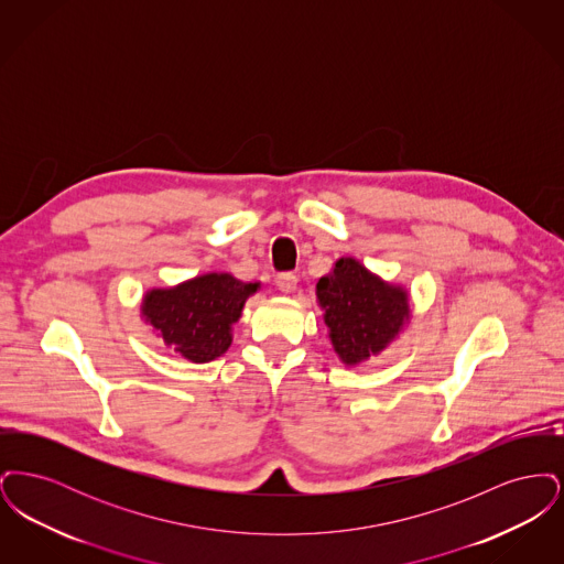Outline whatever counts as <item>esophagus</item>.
Listing matches in <instances>:
<instances>
[{
  "instance_id": "obj_1",
  "label": "esophagus",
  "mask_w": 564,
  "mask_h": 564,
  "mask_svg": "<svg viewBox=\"0 0 564 564\" xmlns=\"http://www.w3.org/2000/svg\"><path fill=\"white\" fill-rule=\"evenodd\" d=\"M274 283L283 294H294L295 288H297V276L294 272H281Z\"/></svg>"
}]
</instances>
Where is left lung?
I'll list each match as a JSON object with an SVG mask.
<instances>
[{
    "label": "left lung",
    "mask_w": 564,
    "mask_h": 564,
    "mask_svg": "<svg viewBox=\"0 0 564 564\" xmlns=\"http://www.w3.org/2000/svg\"><path fill=\"white\" fill-rule=\"evenodd\" d=\"M317 304L334 352L349 368L387 349L412 317L408 290L350 256L319 279Z\"/></svg>",
    "instance_id": "left-lung-1"
}]
</instances>
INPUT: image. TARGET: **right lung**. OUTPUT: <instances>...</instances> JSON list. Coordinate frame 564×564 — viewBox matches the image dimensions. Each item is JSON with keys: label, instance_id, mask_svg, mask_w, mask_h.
Here are the masks:
<instances>
[{"label": "right lung", "instance_id": "add662e5", "mask_svg": "<svg viewBox=\"0 0 564 564\" xmlns=\"http://www.w3.org/2000/svg\"><path fill=\"white\" fill-rule=\"evenodd\" d=\"M260 283L230 272H205L173 288H152L141 300V319L169 349L192 364H207L232 345V325Z\"/></svg>", "mask_w": 564, "mask_h": 564}]
</instances>
